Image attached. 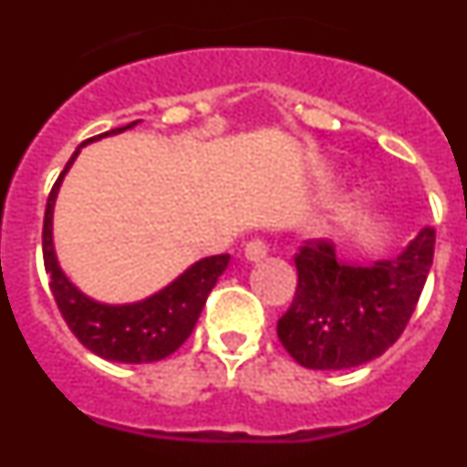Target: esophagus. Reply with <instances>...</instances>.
<instances>
[{
	"instance_id": "esophagus-1",
	"label": "esophagus",
	"mask_w": 467,
	"mask_h": 467,
	"mask_svg": "<svg viewBox=\"0 0 467 467\" xmlns=\"http://www.w3.org/2000/svg\"><path fill=\"white\" fill-rule=\"evenodd\" d=\"M266 253H269V245H266L264 238H253V241L245 245V257L250 259V262H259V259L266 257Z\"/></svg>"
}]
</instances>
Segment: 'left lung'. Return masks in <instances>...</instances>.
<instances>
[{
  "instance_id": "8db88e82",
  "label": "left lung",
  "mask_w": 467,
  "mask_h": 467,
  "mask_svg": "<svg viewBox=\"0 0 467 467\" xmlns=\"http://www.w3.org/2000/svg\"><path fill=\"white\" fill-rule=\"evenodd\" d=\"M435 254V229L393 259L339 262L334 243L306 241L295 254L296 292L278 320L285 350L308 369H348L383 356L404 332Z\"/></svg>"
}]
</instances>
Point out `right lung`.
<instances>
[{
	"label": "right lung",
	"mask_w": 467,
	"mask_h": 467,
	"mask_svg": "<svg viewBox=\"0 0 467 467\" xmlns=\"http://www.w3.org/2000/svg\"><path fill=\"white\" fill-rule=\"evenodd\" d=\"M135 123H128L123 128H114L109 133H102L98 138L86 140L84 144L100 140L105 135L123 133L126 128H133ZM79 144L72 159L67 161L65 171L53 184L47 201V213H44V231H41V245H44V266L51 278V292L56 296V304L60 308V316L65 317L72 334L90 353L114 362H156L175 353L189 334L196 327V320L201 316L208 299L210 290L214 287L217 278L224 274L229 254H214L205 257L189 266L177 280H172L168 287H163L156 295L147 296L135 304H123V306H109L100 304L79 292L67 280V275L60 271L53 250V205H56L57 189L63 182L65 172L74 163Z\"/></svg>",
	"instance_id": "1"
}]
</instances>
